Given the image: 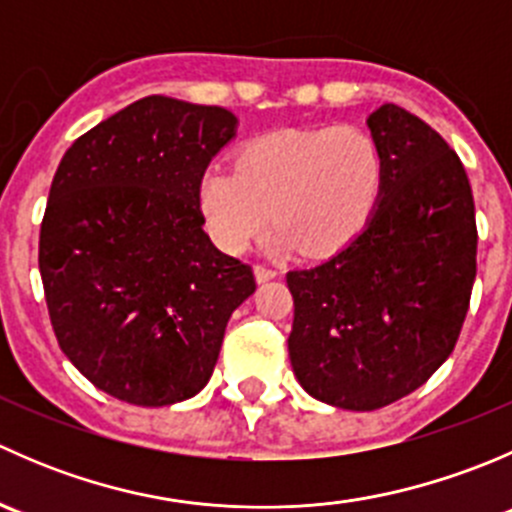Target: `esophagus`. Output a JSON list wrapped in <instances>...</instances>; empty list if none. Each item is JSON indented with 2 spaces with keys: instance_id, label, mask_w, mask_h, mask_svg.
I'll return each instance as SVG.
<instances>
[{
  "instance_id": "34e87169",
  "label": "esophagus",
  "mask_w": 512,
  "mask_h": 512,
  "mask_svg": "<svg viewBox=\"0 0 512 512\" xmlns=\"http://www.w3.org/2000/svg\"><path fill=\"white\" fill-rule=\"evenodd\" d=\"M255 277H257V282L275 280L277 270H272V267H265V265H257V267H255Z\"/></svg>"
}]
</instances>
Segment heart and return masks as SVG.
I'll use <instances>...</instances> for the list:
<instances>
[{
  "mask_svg": "<svg viewBox=\"0 0 512 512\" xmlns=\"http://www.w3.org/2000/svg\"><path fill=\"white\" fill-rule=\"evenodd\" d=\"M381 190L384 153L366 128H282L247 141L235 168L205 170L198 203L225 252L245 250L272 215L275 250L327 255L369 225Z\"/></svg>",
  "mask_w": 512,
  "mask_h": 512,
  "instance_id": "heart-1",
  "label": "heart"
}]
</instances>
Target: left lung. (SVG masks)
Instances as JSON below:
<instances>
[{
    "mask_svg": "<svg viewBox=\"0 0 512 512\" xmlns=\"http://www.w3.org/2000/svg\"><path fill=\"white\" fill-rule=\"evenodd\" d=\"M384 190L344 250L287 272V347L299 384L347 411H374L431 379L453 352L476 280V205L461 158L396 103L369 116Z\"/></svg>",
    "mask_w": 512,
    "mask_h": 512,
    "instance_id": "left-lung-1",
    "label": "left lung"
}]
</instances>
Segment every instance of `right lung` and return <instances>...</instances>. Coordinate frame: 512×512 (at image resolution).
I'll return each instance as SVG.
<instances>
[{"instance_id": "add662e5", "label": "right lung", "mask_w": 512, "mask_h": 512, "mask_svg": "<svg viewBox=\"0 0 512 512\" xmlns=\"http://www.w3.org/2000/svg\"><path fill=\"white\" fill-rule=\"evenodd\" d=\"M227 108L146 96L64 153L39 235L61 352L108 396L168 406L213 376L252 267L203 230L198 185L235 136Z\"/></svg>"}]
</instances>
